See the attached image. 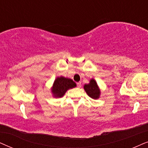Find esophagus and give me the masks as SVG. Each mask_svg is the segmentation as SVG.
Returning <instances> with one entry per match:
<instances>
[{
	"label": "esophagus",
	"instance_id": "34e87169",
	"mask_svg": "<svg viewBox=\"0 0 148 148\" xmlns=\"http://www.w3.org/2000/svg\"><path fill=\"white\" fill-rule=\"evenodd\" d=\"M77 86H78V88L81 87V82H77Z\"/></svg>",
	"mask_w": 148,
	"mask_h": 148
}]
</instances>
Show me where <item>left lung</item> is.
<instances>
[{
  "instance_id": "8db88e82",
  "label": "left lung",
  "mask_w": 148,
  "mask_h": 148,
  "mask_svg": "<svg viewBox=\"0 0 148 148\" xmlns=\"http://www.w3.org/2000/svg\"><path fill=\"white\" fill-rule=\"evenodd\" d=\"M84 89L86 92V94L93 99H97L100 97L101 90L94 78H91L90 80L89 83L85 84L84 85Z\"/></svg>"
}]
</instances>
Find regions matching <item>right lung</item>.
Here are the masks:
<instances>
[{"label":"right lung","mask_w":148,"mask_h":148,"mask_svg":"<svg viewBox=\"0 0 148 148\" xmlns=\"http://www.w3.org/2000/svg\"><path fill=\"white\" fill-rule=\"evenodd\" d=\"M76 86V84L72 79L65 78L64 76H58L54 80L51 92L52 96L55 98L62 97L66 91L70 88Z\"/></svg>","instance_id":"add662e5"}]
</instances>
